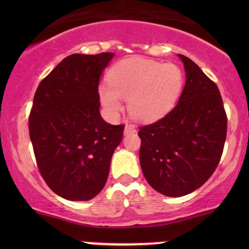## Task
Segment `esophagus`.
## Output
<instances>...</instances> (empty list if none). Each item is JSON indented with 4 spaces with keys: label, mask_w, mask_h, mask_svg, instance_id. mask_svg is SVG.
<instances>
[{
    "label": "esophagus",
    "mask_w": 249,
    "mask_h": 249,
    "mask_svg": "<svg viewBox=\"0 0 249 249\" xmlns=\"http://www.w3.org/2000/svg\"><path fill=\"white\" fill-rule=\"evenodd\" d=\"M136 127L133 126L132 124H126V126H125V130H124V133L125 134H128V133H134L136 132Z\"/></svg>",
    "instance_id": "1"
}]
</instances>
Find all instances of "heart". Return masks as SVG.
Returning a JSON list of instances; mask_svg holds the SVG:
<instances>
[{
    "instance_id": "heart-1",
    "label": "heart",
    "mask_w": 249,
    "mask_h": 249,
    "mask_svg": "<svg viewBox=\"0 0 249 249\" xmlns=\"http://www.w3.org/2000/svg\"><path fill=\"white\" fill-rule=\"evenodd\" d=\"M108 85L99 88L101 102L110 113L122 110L127 99L130 113L138 121H153L171 110L179 98L184 76L178 65L145 58L117 63L107 76Z\"/></svg>"
}]
</instances>
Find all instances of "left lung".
Returning <instances> with one entry per match:
<instances>
[{
	"instance_id": "1",
	"label": "left lung",
	"mask_w": 249,
	"mask_h": 249,
	"mask_svg": "<svg viewBox=\"0 0 249 249\" xmlns=\"http://www.w3.org/2000/svg\"><path fill=\"white\" fill-rule=\"evenodd\" d=\"M186 84L166 116L139 127V159L147 182L167 196L193 192L212 176L224 151L227 115L216 84L179 55Z\"/></svg>"
}]
</instances>
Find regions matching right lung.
<instances>
[{
	"mask_svg": "<svg viewBox=\"0 0 249 249\" xmlns=\"http://www.w3.org/2000/svg\"><path fill=\"white\" fill-rule=\"evenodd\" d=\"M113 53H73L42 79L29 115V134L42 178L62 198L90 200L105 186L124 125L99 112L98 84Z\"/></svg>",
	"mask_w": 249,
	"mask_h": 249,
	"instance_id": "add662e5",
	"label": "right lung"
}]
</instances>
